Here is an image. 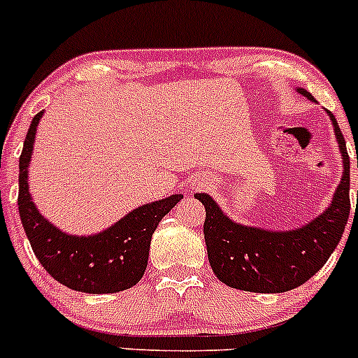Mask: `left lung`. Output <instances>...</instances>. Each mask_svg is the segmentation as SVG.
I'll use <instances>...</instances> for the list:
<instances>
[{
    "label": "left lung",
    "instance_id": "8db88e82",
    "mask_svg": "<svg viewBox=\"0 0 358 358\" xmlns=\"http://www.w3.org/2000/svg\"><path fill=\"white\" fill-rule=\"evenodd\" d=\"M308 99L306 89H297ZM334 126L343 157V176L332 203L310 224L294 231H266L232 222L208 194H196L204 204V241L215 276L232 289L278 294L306 283L339 245L350 217V157L338 120ZM358 166V161H357Z\"/></svg>",
    "mask_w": 358,
    "mask_h": 358
}]
</instances>
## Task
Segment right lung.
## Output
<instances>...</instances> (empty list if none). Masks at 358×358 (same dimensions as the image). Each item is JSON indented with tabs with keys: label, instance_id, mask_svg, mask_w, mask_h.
Here are the masks:
<instances>
[{
	"label": "right lung",
	"instance_id": "right-lung-1",
	"mask_svg": "<svg viewBox=\"0 0 358 358\" xmlns=\"http://www.w3.org/2000/svg\"><path fill=\"white\" fill-rule=\"evenodd\" d=\"M43 112L31 120L19 159V215L34 255L45 271L68 289L85 294H113L131 289L145 275L150 239L159 222L176 206L182 194L143 204L122 220L92 236L59 231L34 206L27 190V168L34 134Z\"/></svg>",
	"mask_w": 358,
	"mask_h": 358
}]
</instances>
